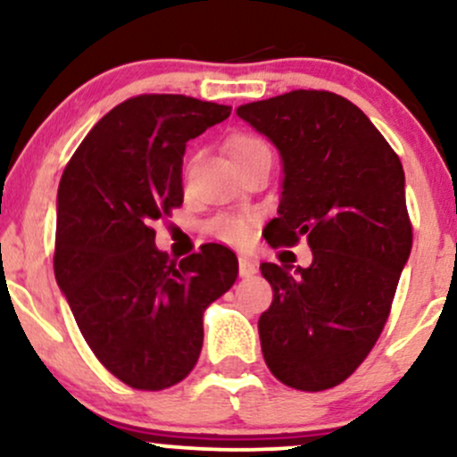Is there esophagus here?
<instances>
[{
    "label": "esophagus",
    "mask_w": 457,
    "mask_h": 457,
    "mask_svg": "<svg viewBox=\"0 0 457 457\" xmlns=\"http://www.w3.org/2000/svg\"><path fill=\"white\" fill-rule=\"evenodd\" d=\"M258 262L249 260V258H238V275L240 277H251L258 272Z\"/></svg>",
    "instance_id": "esophagus-1"
}]
</instances>
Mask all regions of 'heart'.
I'll use <instances>...</instances> for the list:
<instances>
[{
  "instance_id": "obj_1",
  "label": "heart",
  "mask_w": 457,
  "mask_h": 457,
  "mask_svg": "<svg viewBox=\"0 0 457 457\" xmlns=\"http://www.w3.org/2000/svg\"><path fill=\"white\" fill-rule=\"evenodd\" d=\"M262 148H266V145L258 137H251V135H236L228 144V152L234 162L246 159V156H251ZM249 221L240 217H229V214H223V217H217L212 221V232L225 240V243H245L249 238Z\"/></svg>"
}]
</instances>
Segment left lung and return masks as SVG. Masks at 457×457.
<instances>
[{"instance_id":"1","label":"left lung","mask_w":457,"mask_h":457,"mask_svg":"<svg viewBox=\"0 0 457 457\" xmlns=\"http://www.w3.org/2000/svg\"><path fill=\"white\" fill-rule=\"evenodd\" d=\"M236 113L281 156L266 240L305 236L313 255L307 269L260 266L272 286L258 322L264 361L283 385L330 389L374 348L411 255L402 162L370 118L333 92L295 90Z\"/></svg>"}]
</instances>
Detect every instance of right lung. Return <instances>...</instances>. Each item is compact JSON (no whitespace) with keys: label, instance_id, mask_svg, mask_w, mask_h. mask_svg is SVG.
I'll use <instances>...</instances> for the list:
<instances>
[{"label":"right lung","instance_id":"right-lung-1","mask_svg":"<svg viewBox=\"0 0 457 457\" xmlns=\"http://www.w3.org/2000/svg\"><path fill=\"white\" fill-rule=\"evenodd\" d=\"M229 113L182 94L129 98L98 120L62 174L55 281L92 353L133 389L188 376L204 312L238 277L236 255L217 243L170 264L150 228L185 197L187 141Z\"/></svg>","mask_w":457,"mask_h":457}]
</instances>
